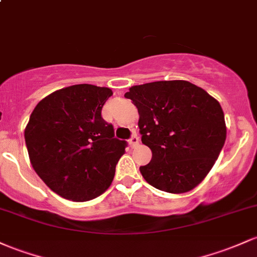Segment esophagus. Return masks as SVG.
Segmentation results:
<instances>
[{"label":"esophagus","instance_id":"1","mask_svg":"<svg viewBox=\"0 0 257 257\" xmlns=\"http://www.w3.org/2000/svg\"><path fill=\"white\" fill-rule=\"evenodd\" d=\"M139 145V138L137 137V135H133V137L131 138V139H129V146H131L132 149H134V148H137V146Z\"/></svg>","mask_w":257,"mask_h":257}]
</instances>
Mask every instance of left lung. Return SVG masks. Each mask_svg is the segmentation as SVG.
Wrapping results in <instances>:
<instances>
[{"mask_svg": "<svg viewBox=\"0 0 257 257\" xmlns=\"http://www.w3.org/2000/svg\"><path fill=\"white\" fill-rule=\"evenodd\" d=\"M139 112L142 142L152 160L140 167L159 190L183 194L202 182L215 165L227 135L218 101L187 80H163L129 87Z\"/></svg>", "mask_w": 257, "mask_h": 257, "instance_id": "1", "label": "left lung"}]
</instances>
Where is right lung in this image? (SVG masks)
Returning a JSON list of instances; mask_svg holds the SVG:
<instances>
[{"label": "right lung", "mask_w": 257, "mask_h": 257, "mask_svg": "<svg viewBox=\"0 0 257 257\" xmlns=\"http://www.w3.org/2000/svg\"><path fill=\"white\" fill-rule=\"evenodd\" d=\"M112 94L90 84L67 86L42 98L30 114L24 131L30 163L64 199L89 201L112 184L126 146L101 115Z\"/></svg>", "instance_id": "add662e5"}]
</instances>
